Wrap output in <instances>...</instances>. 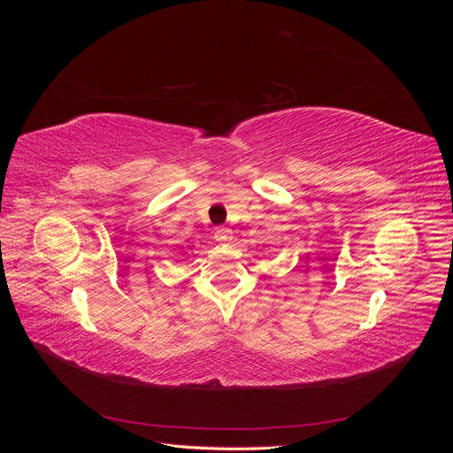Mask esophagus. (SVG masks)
<instances>
[{"mask_svg":"<svg viewBox=\"0 0 453 453\" xmlns=\"http://www.w3.org/2000/svg\"><path fill=\"white\" fill-rule=\"evenodd\" d=\"M215 240L217 242H228L232 240V230L226 226H217L215 228Z\"/></svg>","mask_w":453,"mask_h":453,"instance_id":"1","label":"esophagus"}]
</instances>
